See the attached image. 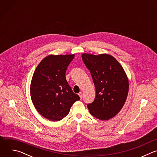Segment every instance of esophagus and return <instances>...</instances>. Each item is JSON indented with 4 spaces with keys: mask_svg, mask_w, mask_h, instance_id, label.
I'll list each match as a JSON object with an SVG mask.
<instances>
[{
    "mask_svg": "<svg viewBox=\"0 0 157 157\" xmlns=\"http://www.w3.org/2000/svg\"><path fill=\"white\" fill-rule=\"evenodd\" d=\"M78 95L79 96L80 98L82 99V92H79V93H78Z\"/></svg>",
    "mask_w": 157,
    "mask_h": 157,
    "instance_id": "34e87169",
    "label": "esophagus"
}]
</instances>
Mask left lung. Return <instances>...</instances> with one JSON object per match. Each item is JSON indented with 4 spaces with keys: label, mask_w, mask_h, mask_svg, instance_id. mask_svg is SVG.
Masks as SVG:
<instances>
[{
    "label": "left lung",
    "mask_w": 157,
    "mask_h": 157,
    "mask_svg": "<svg viewBox=\"0 0 157 157\" xmlns=\"http://www.w3.org/2000/svg\"><path fill=\"white\" fill-rule=\"evenodd\" d=\"M82 61L91 73L96 88L94 101L87 104L94 117L107 121L124 106L128 92V81L120 63L109 55L84 53Z\"/></svg>",
    "instance_id": "obj_1"
}]
</instances>
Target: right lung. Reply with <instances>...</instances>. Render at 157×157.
<instances>
[{
    "mask_svg": "<svg viewBox=\"0 0 157 157\" xmlns=\"http://www.w3.org/2000/svg\"><path fill=\"white\" fill-rule=\"evenodd\" d=\"M75 55H49L43 59L32 77L30 93L33 104L44 117L59 121L69 114L80 99L66 79V71Z\"/></svg>",
    "mask_w": 157,
    "mask_h": 157,
    "instance_id": "right-lung-1",
    "label": "right lung"
}]
</instances>
